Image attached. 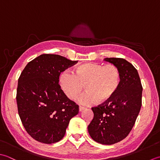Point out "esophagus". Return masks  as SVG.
<instances>
[{
	"mask_svg": "<svg viewBox=\"0 0 160 160\" xmlns=\"http://www.w3.org/2000/svg\"><path fill=\"white\" fill-rule=\"evenodd\" d=\"M85 109H86V108H85V107L79 106V111H80V112L82 111V110H85Z\"/></svg>",
	"mask_w": 160,
	"mask_h": 160,
	"instance_id": "1",
	"label": "esophagus"
}]
</instances>
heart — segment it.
<instances>
[{
	"label": "heart",
	"instance_id": "obj_1",
	"mask_svg": "<svg viewBox=\"0 0 160 160\" xmlns=\"http://www.w3.org/2000/svg\"><path fill=\"white\" fill-rule=\"evenodd\" d=\"M59 83L68 99H77L84 90L87 92L79 99L81 104L91 105L111 99L121 85V74L113 64L88 63L78 66L74 73L66 70L61 73Z\"/></svg>",
	"mask_w": 160,
	"mask_h": 160
}]
</instances>
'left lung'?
<instances>
[{
  "label": "left lung",
  "mask_w": 160,
  "mask_h": 160,
  "mask_svg": "<svg viewBox=\"0 0 160 160\" xmlns=\"http://www.w3.org/2000/svg\"><path fill=\"white\" fill-rule=\"evenodd\" d=\"M121 74V85L111 99L92 107L94 117L88 130L91 138L102 144L122 141L131 131L142 107V86L138 70L122 58H106Z\"/></svg>",
  "instance_id": "8db88e82"
}]
</instances>
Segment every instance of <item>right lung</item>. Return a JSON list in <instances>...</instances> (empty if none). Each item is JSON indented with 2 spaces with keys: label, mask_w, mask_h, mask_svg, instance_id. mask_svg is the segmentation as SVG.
Wrapping results in <instances>:
<instances>
[{
  "label": "right lung",
  "mask_w": 160,
  "mask_h": 160,
  "mask_svg": "<svg viewBox=\"0 0 160 160\" xmlns=\"http://www.w3.org/2000/svg\"><path fill=\"white\" fill-rule=\"evenodd\" d=\"M77 62L57 54H41L29 62L18 78V115L26 131L39 142L60 141L70 120L79 113V106L58 83L62 72Z\"/></svg>",
  "instance_id": "add662e5"
}]
</instances>
